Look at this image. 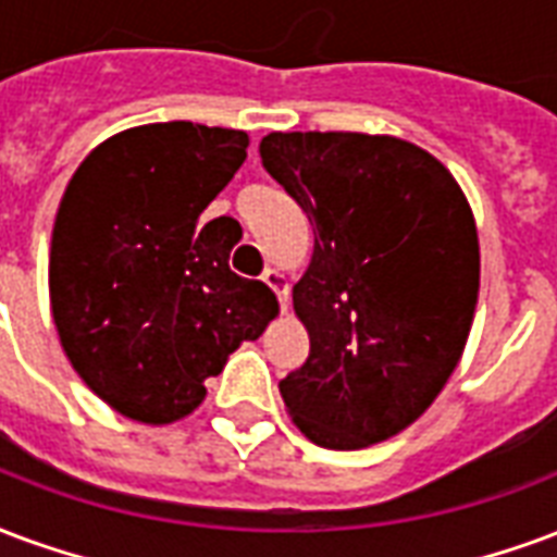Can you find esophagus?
<instances>
[{
	"mask_svg": "<svg viewBox=\"0 0 557 557\" xmlns=\"http://www.w3.org/2000/svg\"><path fill=\"white\" fill-rule=\"evenodd\" d=\"M262 283L277 295L280 310L286 312V307H289V286H286V277L280 274L277 268H265V271H262Z\"/></svg>",
	"mask_w": 557,
	"mask_h": 557,
	"instance_id": "1",
	"label": "esophagus"
}]
</instances>
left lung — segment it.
I'll use <instances>...</instances> for the list:
<instances>
[{
  "label": "left lung",
  "mask_w": 557,
  "mask_h": 557,
  "mask_svg": "<svg viewBox=\"0 0 557 557\" xmlns=\"http://www.w3.org/2000/svg\"><path fill=\"white\" fill-rule=\"evenodd\" d=\"M259 156L315 236L292 289L310 357L280 381L286 410L315 446L389 440L434 405L467 345L481 277L467 197L393 135L271 132Z\"/></svg>",
  "instance_id": "obj_1"
}]
</instances>
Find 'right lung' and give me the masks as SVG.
<instances>
[{"label": "right lung", "mask_w": 557, "mask_h": 557, "mask_svg": "<svg viewBox=\"0 0 557 557\" xmlns=\"http://www.w3.org/2000/svg\"><path fill=\"white\" fill-rule=\"evenodd\" d=\"M247 132L171 121L111 135L76 168L49 250L61 348L102 401L168 425L206 398L277 315L265 283L230 271L233 218L197 230L247 159Z\"/></svg>", "instance_id": "add662e5"}]
</instances>
